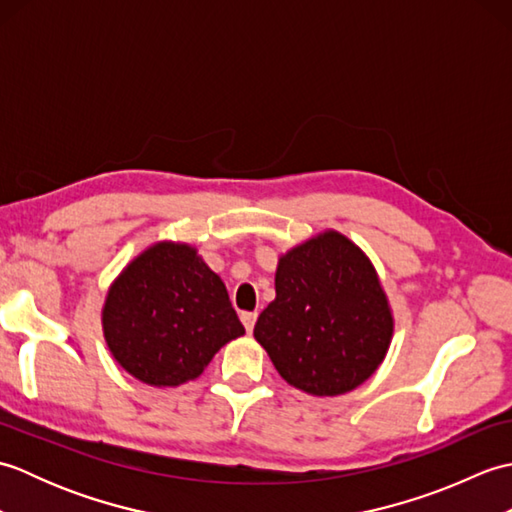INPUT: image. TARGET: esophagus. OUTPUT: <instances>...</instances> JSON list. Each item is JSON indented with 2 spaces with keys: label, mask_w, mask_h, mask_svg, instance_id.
Segmentation results:
<instances>
[{
  "label": "esophagus",
  "mask_w": 512,
  "mask_h": 512,
  "mask_svg": "<svg viewBox=\"0 0 512 512\" xmlns=\"http://www.w3.org/2000/svg\"><path fill=\"white\" fill-rule=\"evenodd\" d=\"M239 319H242L246 332H253L255 321H257V312H242V314H239Z\"/></svg>",
  "instance_id": "obj_1"
}]
</instances>
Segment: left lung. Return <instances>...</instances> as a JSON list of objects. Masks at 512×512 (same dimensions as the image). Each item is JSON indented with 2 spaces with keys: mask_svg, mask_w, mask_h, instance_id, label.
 <instances>
[{
  "mask_svg": "<svg viewBox=\"0 0 512 512\" xmlns=\"http://www.w3.org/2000/svg\"><path fill=\"white\" fill-rule=\"evenodd\" d=\"M275 292L253 334L288 385L341 396L383 363L394 317L376 268L352 239L323 231L290 248L279 257Z\"/></svg>",
  "mask_w": 512,
  "mask_h": 512,
  "instance_id": "obj_1",
  "label": "left lung"
}]
</instances>
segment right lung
<instances>
[{"label": "right lung", "instance_id": "1", "mask_svg": "<svg viewBox=\"0 0 512 512\" xmlns=\"http://www.w3.org/2000/svg\"><path fill=\"white\" fill-rule=\"evenodd\" d=\"M103 334L116 363L140 383L178 387L198 378L244 325L198 250L158 242L107 290Z\"/></svg>", "mask_w": 512, "mask_h": 512}]
</instances>
